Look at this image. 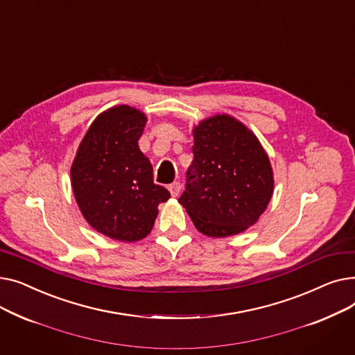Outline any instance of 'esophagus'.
<instances>
[{"mask_svg": "<svg viewBox=\"0 0 355 355\" xmlns=\"http://www.w3.org/2000/svg\"><path fill=\"white\" fill-rule=\"evenodd\" d=\"M168 190H170L173 197H177L181 191V185H180V182H173V184L168 185Z\"/></svg>", "mask_w": 355, "mask_h": 355, "instance_id": "obj_1", "label": "esophagus"}]
</instances>
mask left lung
Instances as JSON below:
<instances>
[{"label": "left lung", "mask_w": 355, "mask_h": 355, "mask_svg": "<svg viewBox=\"0 0 355 355\" xmlns=\"http://www.w3.org/2000/svg\"><path fill=\"white\" fill-rule=\"evenodd\" d=\"M194 158L178 202L196 229L227 237L256 225L273 194L269 157L252 130L227 114L193 128Z\"/></svg>", "instance_id": "8db88e82"}]
</instances>
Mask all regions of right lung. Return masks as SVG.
<instances>
[{
  "instance_id": "add662e5",
  "label": "right lung",
  "mask_w": 355,
  "mask_h": 355,
  "mask_svg": "<svg viewBox=\"0 0 355 355\" xmlns=\"http://www.w3.org/2000/svg\"><path fill=\"white\" fill-rule=\"evenodd\" d=\"M146 121L144 112L128 105L103 110L70 168L85 220L103 236L128 243L151 233L158 206L170 198L168 190L154 184L153 165L138 145Z\"/></svg>"
}]
</instances>
